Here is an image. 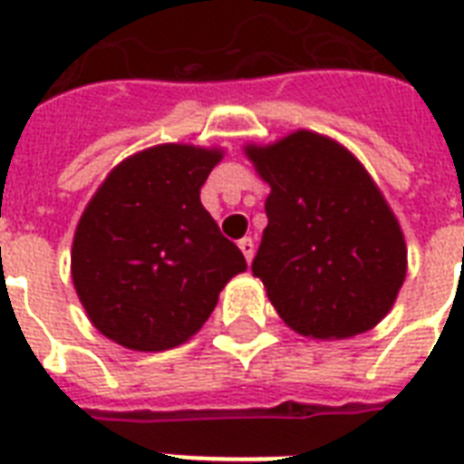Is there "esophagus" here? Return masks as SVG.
Returning <instances> with one entry per match:
<instances>
[{
    "instance_id": "1",
    "label": "esophagus",
    "mask_w": 464,
    "mask_h": 464,
    "mask_svg": "<svg viewBox=\"0 0 464 464\" xmlns=\"http://www.w3.org/2000/svg\"><path fill=\"white\" fill-rule=\"evenodd\" d=\"M238 247H240V250H243V255H246L247 262L253 260V255H255V240L253 238L238 240Z\"/></svg>"
}]
</instances>
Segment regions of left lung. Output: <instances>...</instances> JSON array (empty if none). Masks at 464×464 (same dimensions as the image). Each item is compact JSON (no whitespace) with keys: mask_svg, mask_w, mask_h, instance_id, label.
Here are the masks:
<instances>
[{"mask_svg":"<svg viewBox=\"0 0 464 464\" xmlns=\"http://www.w3.org/2000/svg\"><path fill=\"white\" fill-rule=\"evenodd\" d=\"M247 156L272 188L253 275L279 317L315 339L353 337L381 323L407 275V247L366 168L305 130L247 147Z\"/></svg>","mask_w":464,"mask_h":464,"instance_id":"1","label":"left lung"}]
</instances>
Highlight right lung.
Masks as SVG:
<instances>
[{
  "mask_svg": "<svg viewBox=\"0 0 464 464\" xmlns=\"http://www.w3.org/2000/svg\"><path fill=\"white\" fill-rule=\"evenodd\" d=\"M218 151L160 144L112 170L76 226L72 279L98 332L134 352L195 334L246 257L199 189Z\"/></svg>",
  "mask_w": 464,
  "mask_h": 464,
  "instance_id": "right-lung-1",
  "label": "right lung"
}]
</instances>
